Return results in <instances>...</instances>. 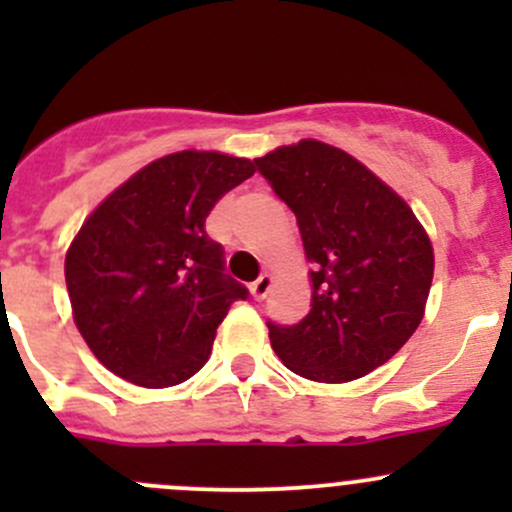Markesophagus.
<instances>
[{
    "instance_id": "1",
    "label": "esophagus",
    "mask_w": 512,
    "mask_h": 512,
    "mask_svg": "<svg viewBox=\"0 0 512 512\" xmlns=\"http://www.w3.org/2000/svg\"><path fill=\"white\" fill-rule=\"evenodd\" d=\"M270 287H272V277L265 272V275H260L255 282H252L250 292H252V297H255L257 302H260V299L267 297V292H270Z\"/></svg>"
}]
</instances>
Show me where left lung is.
<instances>
[{
    "instance_id": "left-lung-1",
    "label": "left lung",
    "mask_w": 512,
    "mask_h": 512,
    "mask_svg": "<svg viewBox=\"0 0 512 512\" xmlns=\"http://www.w3.org/2000/svg\"><path fill=\"white\" fill-rule=\"evenodd\" d=\"M294 213L312 270V309L267 322L294 374L344 384L386 364L421 324L433 280L431 240L409 205L366 165L319 141L255 160Z\"/></svg>"
}]
</instances>
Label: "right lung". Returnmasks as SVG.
I'll use <instances>...</instances> for the list:
<instances>
[{
    "label": "right lung",
    "mask_w": 512,
    "mask_h": 512,
    "mask_svg": "<svg viewBox=\"0 0 512 512\" xmlns=\"http://www.w3.org/2000/svg\"><path fill=\"white\" fill-rule=\"evenodd\" d=\"M255 173L245 158L183 151L153 160L89 215L66 252L74 322L106 369L165 389L200 371L227 309L247 299L205 232L220 195Z\"/></svg>",
    "instance_id": "add662e5"
}]
</instances>
